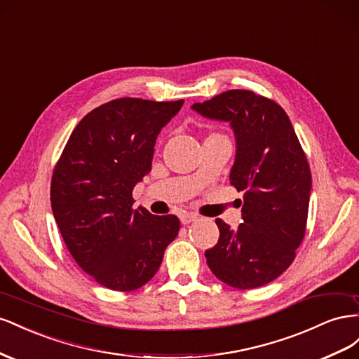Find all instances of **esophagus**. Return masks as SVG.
Returning <instances> with one entry per match:
<instances>
[{
  "mask_svg": "<svg viewBox=\"0 0 359 359\" xmlns=\"http://www.w3.org/2000/svg\"><path fill=\"white\" fill-rule=\"evenodd\" d=\"M180 222L182 224H191V222H194V221H197L198 219V217L196 213H189V212H183V213H180Z\"/></svg>",
  "mask_w": 359,
  "mask_h": 359,
  "instance_id": "1",
  "label": "esophagus"
}]
</instances>
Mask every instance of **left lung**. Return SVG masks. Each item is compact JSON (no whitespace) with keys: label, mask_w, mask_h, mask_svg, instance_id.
I'll return each instance as SVG.
<instances>
[{"label":"left lung","mask_w":359,"mask_h":359,"mask_svg":"<svg viewBox=\"0 0 359 359\" xmlns=\"http://www.w3.org/2000/svg\"><path fill=\"white\" fill-rule=\"evenodd\" d=\"M227 121L236 138L230 183L243 191L242 224L217 219L219 239L204 252L210 271L234 289L273 281L294 260L311 192V172L285 111L250 90H229L191 107Z\"/></svg>","instance_id":"8db88e82"}]
</instances>
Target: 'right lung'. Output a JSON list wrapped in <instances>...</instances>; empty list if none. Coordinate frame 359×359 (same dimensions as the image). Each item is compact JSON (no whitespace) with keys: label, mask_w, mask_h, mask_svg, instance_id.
I'll return each instance as SVG.
<instances>
[{"label":"right lung","mask_w":359,"mask_h":359,"mask_svg":"<svg viewBox=\"0 0 359 359\" xmlns=\"http://www.w3.org/2000/svg\"><path fill=\"white\" fill-rule=\"evenodd\" d=\"M183 100L121 97L78 123L50 182V206L79 268L111 290L130 292L158 272L180 221L134 208L132 191L151 170L161 129Z\"/></svg>","instance_id":"1"}]
</instances>
